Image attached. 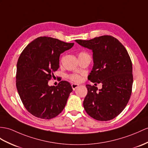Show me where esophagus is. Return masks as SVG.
<instances>
[{
  "mask_svg": "<svg viewBox=\"0 0 148 148\" xmlns=\"http://www.w3.org/2000/svg\"><path fill=\"white\" fill-rule=\"evenodd\" d=\"M78 86H79V85L77 84H71V87H72V88H73V90H75V89L78 88Z\"/></svg>",
  "mask_w": 148,
  "mask_h": 148,
  "instance_id": "1",
  "label": "esophagus"
}]
</instances>
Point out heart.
Wrapping results in <instances>:
<instances>
[{
    "label": "heart",
    "instance_id": "heart-1",
    "mask_svg": "<svg viewBox=\"0 0 148 148\" xmlns=\"http://www.w3.org/2000/svg\"><path fill=\"white\" fill-rule=\"evenodd\" d=\"M85 55H88L85 53L81 52L78 54V57H80L82 56H85ZM69 78L72 82H80L82 81V79L80 75H78V74L71 75L69 76Z\"/></svg>",
    "mask_w": 148,
    "mask_h": 148
}]
</instances>
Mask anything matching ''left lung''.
Listing matches in <instances>:
<instances>
[{
	"label": "left lung",
	"mask_w": 148,
	"mask_h": 148,
	"mask_svg": "<svg viewBox=\"0 0 148 148\" xmlns=\"http://www.w3.org/2000/svg\"><path fill=\"white\" fill-rule=\"evenodd\" d=\"M75 41L93 52V66L88 79L102 84L99 90L86 85L84 109L96 120L113 119L125 109L131 97L133 76L130 56L122 43L111 36Z\"/></svg>",
	"instance_id": "1"
}]
</instances>
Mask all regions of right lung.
I'll list each match as a JSON object with an SVG mask.
<instances>
[{
    "mask_svg": "<svg viewBox=\"0 0 148 148\" xmlns=\"http://www.w3.org/2000/svg\"><path fill=\"white\" fill-rule=\"evenodd\" d=\"M74 43L51 37H39L21 53L17 63L16 87L25 108L34 116L50 119L62 112L73 90L69 82L58 86L48 81L59 68L60 54Z\"/></svg>",
    "mask_w": 148,
    "mask_h": 148,
    "instance_id": "1",
    "label": "right lung"
}]
</instances>
